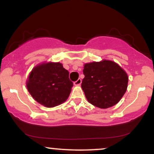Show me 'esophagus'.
<instances>
[{
    "instance_id": "1",
    "label": "esophagus",
    "mask_w": 154,
    "mask_h": 154,
    "mask_svg": "<svg viewBox=\"0 0 154 154\" xmlns=\"http://www.w3.org/2000/svg\"><path fill=\"white\" fill-rule=\"evenodd\" d=\"M81 83H82L81 79H79L76 81L74 82V85H80L81 84Z\"/></svg>"
}]
</instances>
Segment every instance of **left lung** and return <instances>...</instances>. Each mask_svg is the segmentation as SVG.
Listing matches in <instances>:
<instances>
[{
  "label": "left lung",
  "instance_id": "8db88e82",
  "mask_svg": "<svg viewBox=\"0 0 154 154\" xmlns=\"http://www.w3.org/2000/svg\"><path fill=\"white\" fill-rule=\"evenodd\" d=\"M81 88L88 102L100 109L114 106L128 88V76L116 63L103 60L84 64Z\"/></svg>",
  "mask_w": 154,
  "mask_h": 154
}]
</instances>
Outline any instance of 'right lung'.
Here are the masks:
<instances>
[{
	"mask_svg": "<svg viewBox=\"0 0 154 154\" xmlns=\"http://www.w3.org/2000/svg\"><path fill=\"white\" fill-rule=\"evenodd\" d=\"M69 71L60 62H43L29 73L26 88L33 98L48 108L58 106L68 99L73 83Z\"/></svg>",
	"mask_w": 154,
	"mask_h": 154,
	"instance_id": "right-lung-1",
	"label": "right lung"
}]
</instances>
